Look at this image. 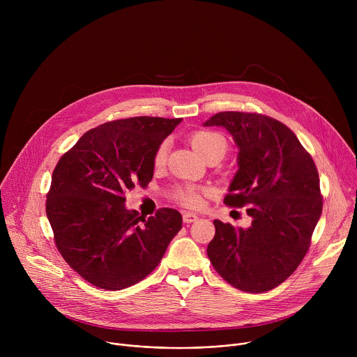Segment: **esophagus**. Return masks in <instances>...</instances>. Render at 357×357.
I'll use <instances>...</instances> for the list:
<instances>
[{"label":"esophagus","instance_id":"obj_1","mask_svg":"<svg viewBox=\"0 0 357 357\" xmlns=\"http://www.w3.org/2000/svg\"><path fill=\"white\" fill-rule=\"evenodd\" d=\"M182 219H183V223H186V225H190V223L196 222L199 218H197L195 213H190V212H185V213L182 215Z\"/></svg>","mask_w":357,"mask_h":357}]
</instances>
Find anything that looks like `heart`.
Masks as SVG:
<instances>
[{"label":"heart","mask_w":357,"mask_h":357,"mask_svg":"<svg viewBox=\"0 0 357 357\" xmlns=\"http://www.w3.org/2000/svg\"><path fill=\"white\" fill-rule=\"evenodd\" d=\"M189 142L193 149L203 158L208 160L209 157H219L220 160L227 152V139L216 131L211 130H200L195 131L189 137ZM168 154V144L162 142L154 154V167L161 168L167 161ZM208 192L205 188H188L178 193V199L188 206H197L200 202V195Z\"/></svg>","instance_id":"1"}]
</instances>
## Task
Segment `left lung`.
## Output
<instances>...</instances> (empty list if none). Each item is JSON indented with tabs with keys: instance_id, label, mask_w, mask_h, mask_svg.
<instances>
[{
	"instance_id": "left-lung-1",
	"label": "left lung",
	"mask_w": 357,
	"mask_h": 357,
	"mask_svg": "<svg viewBox=\"0 0 357 357\" xmlns=\"http://www.w3.org/2000/svg\"><path fill=\"white\" fill-rule=\"evenodd\" d=\"M226 128L238 148L225 203L248 206L247 229L215 220L208 245L215 270L245 292H266L284 282L307 254L322 213L314 160L282 123L256 113L222 112L203 123Z\"/></svg>"
}]
</instances>
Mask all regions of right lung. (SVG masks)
<instances>
[{
    "instance_id": "add662e5",
    "label": "right lung",
    "mask_w": 357,
    "mask_h": 357,
    "mask_svg": "<svg viewBox=\"0 0 357 357\" xmlns=\"http://www.w3.org/2000/svg\"><path fill=\"white\" fill-rule=\"evenodd\" d=\"M182 119L132 117L84 132L59 160L46 216L65 261L94 287L117 291L155 270L182 229L175 209L148 219L126 208V192L154 176V154Z\"/></svg>"
}]
</instances>
